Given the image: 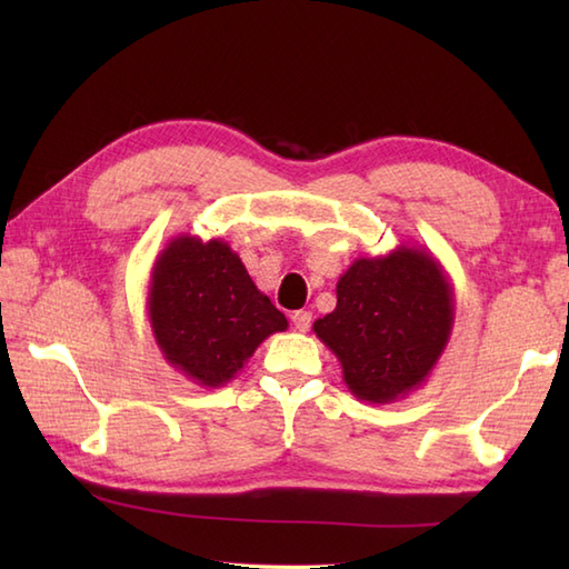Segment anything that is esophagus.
Masks as SVG:
<instances>
[{"label":"esophagus","instance_id":"obj_1","mask_svg":"<svg viewBox=\"0 0 569 569\" xmlns=\"http://www.w3.org/2000/svg\"><path fill=\"white\" fill-rule=\"evenodd\" d=\"M291 322H293V328L298 332H308L310 325H312V312L310 310H296L291 316Z\"/></svg>","mask_w":569,"mask_h":569}]
</instances>
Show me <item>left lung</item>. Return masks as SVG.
<instances>
[{
	"label": "left lung",
	"mask_w": 569,
	"mask_h": 569,
	"mask_svg": "<svg viewBox=\"0 0 569 569\" xmlns=\"http://www.w3.org/2000/svg\"><path fill=\"white\" fill-rule=\"evenodd\" d=\"M455 325V288L426 247L359 257L337 281V308L312 330L340 359L359 401L393 403L428 381Z\"/></svg>",
	"instance_id": "1"
}]
</instances>
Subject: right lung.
<instances>
[{"label":"right lung","instance_id":"right-lung-1","mask_svg":"<svg viewBox=\"0 0 569 569\" xmlns=\"http://www.w3.org/2000/svg\"><path fill=\"white\" fill-rule=\"evenodd\" d=\"M147 312L163 359L204 389L232 381L288 320L222 239H168L149 278Z\"/></svg>","mask_w":569,"mask_h":569}]
</instances>
